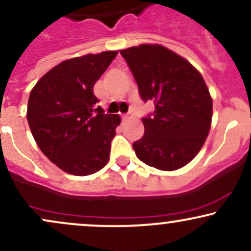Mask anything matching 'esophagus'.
Masks as SVG:
<instances>
[{"label":"esophagus","instance_id":"obj_1","mask_svg":"<svg viewBox=\"0 0 251 251\" xmlns=\"http://www.w3.org/2000/svg\"><path fill=\"white\" fill-rule=\"evenodd\" d=\"M132 118H133V114H132V113H131V112H129V113H127V114H126V116H124V118H123V119H124V120H125V122H128V120H131V119H132Z\"/></svg>","mask_w":251,"mask_h":251}]
</instances>
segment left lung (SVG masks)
I'll return each mask as SVG.
<instances>
[{"instance_id":"left-lung-1","label":"left lung","mask_w":251,"mask_h":251,"mask_svg":"<svg viewBox=\"0 0 251 251\" xmlns=\"http://www.w3.org/2000/svg\"><path fill=\"white\" fill-rule=\"evenodd\" d=\"M144 101L154 112L143 118L145 133L133 143L137 157L163 171L191 162L208 137L212 99L203 76L185 59L159 45L120 50Z\"/></svg>"}]
</instances>
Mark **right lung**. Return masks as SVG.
<instances>
[{
    "instance_id": "right-lung-1",
    "label": "right lung",
    "mask_w": 251,
    "mask_h": 251,
    "mask_svg": "<svg viewBox=\"0 0 251 251\" xmlns=\"http://www.w3.org/2000/svg\"><path fill=\"white\" fill-rule=\"evenodd\" d=\"M117 54L66 60L31 89L27 108L31 134L43 154L67 174H96L108 162L120 117L97 107L93 87Z\"/></svg>"
}]
</instances>
